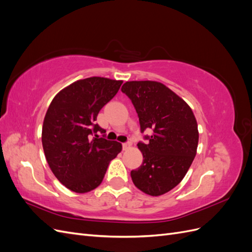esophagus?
I'll return each mask as SVG.
<instances>
[{"label": "esophagus", "instance_id": "1", "mask_svg": "<svg viewBox=\"0 0 252 252\" xmlns=\"http://www.w3.org/2000/svg\"><path fill=\"white\" fill-rule=\"evenodd\" d=\"M131 145H132V143L131 142H127V143H124L123 144V149L124 150H127V149H129L131 147Z\"/></svg>", "mask_w": 252, "mask_h": 252}]
</instances>
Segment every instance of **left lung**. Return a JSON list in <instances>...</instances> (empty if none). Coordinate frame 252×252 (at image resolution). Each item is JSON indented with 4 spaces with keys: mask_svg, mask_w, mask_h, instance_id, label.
Instances as JSON below:
<instances>
[{
    "mask_svg": "<svg viewBox=\"0 0 252 252\" xmlns=\"http://www.w3.org/2000/svg\"><path fill=\"white\" fill-rule=\"evenodd\" d=\"M139 116L141 131L154 130L138 143L143 163L130 172L135 187L152 196L170 191L184 179L196 155L199 130L189 105L164 84L130 81L122 86Z\"/></svg>",
    "mask_w": 252,
    "mask_h": 252,
    "instance_id": "8db88e82",
    "label": "left lung"
}]
</instances>
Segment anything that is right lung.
<instances>
[{
	"mask_svg": "<svg viewBox=\"0 0 252 252\" xmlns=\"http://www.w3.org/2000/svg\"><path fill=\"white\" fill-rule=\"evenodd\" d=\"M123 81L93 77L79 80L53 97L45 114L42 144L51 171L73 192L86 193L101 184L122 144L98 138L105 130L97 113L117 94Z\"/></svg>",
	"mask_w": 252,
	"mask_h": 252,
	"instance_id": "right-lung-1",
	"label": "right lung"
}]
</instances>
